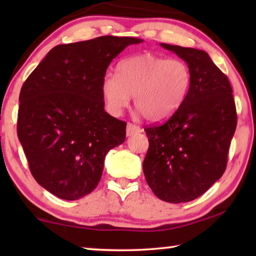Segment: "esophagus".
<instances>
[{
    "instance_id": "34e87169",
    "label": "esophagus",
    "mask_w": 256,
    "mask_h": 256,
    "mask_svg": "<svg viewBox=\"0 0 256 256\" xmlns=\"http://www.w3.org/2000/svg\"><path fill=\"white\" fill-rule=\"evenodd\" d=\"M141 132V128L140 126H138V125L133 124V123H128V126H126V134L130 136H132L134 133H138Z\"/></svg>"
}]
</instances>
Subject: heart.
<instances>
[{"mask_svg":"<svg viewBox=\"0 0 256 256\" xmlns=\"http://www.w3.org/2000/svg\"><path fill=\"white\" fill-rule=\"evenodd\" d=\"M190 86V71L183 60L142 53L123 60L118 76L107 73L102 92L112 114H120L133 96L134 106L146 120L160 122L178 110Z\"/></svg>","mask_w":256,"mask_h":256,"instance_id":"1","label":"heart"}]
</instances>
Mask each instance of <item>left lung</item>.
Wrapping results in <instances>:
<instances>
[{
  "label": "left lung",
  "mask_w": 256,
  "mask_h": 256,
  "mask_svg": "<svg viewBox=\"0 0 256 256\" xmlns=\"http://www.w3.org/2000/svg\"><path fill=\"white\" fill-rule=\"evenodd\" d=\"M190 71L185 100L166 122L146 126L149 149L146 180L160 200L188 202L202 196L226 170L237 125L232 89L204 50L160 44Z\"/></svg>",
  "instance_id": "obj_1"
}]
</instances>
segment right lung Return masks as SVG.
I'll use <instances>...</instances> for the list:
<instances>
[{
  "instance_id": "obj_1",
  "label": "right lung",
  "mask_w": 256,
  "mask_h": 256,
  "mask_svg": "<svg viewBox=\"0 0 256 256\" xmlns=\"http://www.w3.org/2000/svg\"><path fill=\"white\" fill-rule=\"evenodd\" d=\"M134 37L102 36L58 45L21 88L19 141L37 183L73 201L97 188L106 154L122 144L126 123L104 110L106 70Z\"/></svg>"
}]
</instances>
